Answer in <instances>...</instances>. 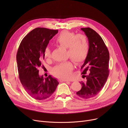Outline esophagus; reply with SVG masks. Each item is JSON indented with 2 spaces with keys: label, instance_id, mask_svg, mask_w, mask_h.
I'll list each match as a JSON object with an SVG mask.
<instances>
[{
  "label": "esophagus",
  "instance_id": "esophagus-1",
  "mask_svg": "<svg viewBox=\"0 0 128 128\" xmlns=\"http://www.w3.org/2000/svg\"><path fill=\"white\" fill-rule=\"evenodd\" d=\"M60 82H70L68 81V80H63V79H60Z\"/></svg>",
  "mask_w": 128,
  "mask_h": 128
}]
</instances>
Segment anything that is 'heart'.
Returning <instances> with one entry per match:
<instances>
[{
  "label": "heart",
  "mask_w": 128,
  "mask_h": 128,
  "mask_svg": "<svg viewBox=\"0 0 128 128\" xmlns=\"http://www.w3.org/2000/svg\"><path fill=\"white\" fill-rule=\"evenodd\" d=\"M57 44L68 49V56L76 64L84 62L89 52V44L86 35L82 34L63 31L56 39ZM51 50L46 46L44 50V56L46 58L51 57ZM73 70V65L70 61L57 64L52 70L54 75L60 79L70 78Z\"/></svg>",
  "instance_id": "obj_1"
}]
</instances>
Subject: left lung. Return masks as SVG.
<instances>
[{
	"label": "left lung",
	"instance_id": "1",
	"mask_svg": "<svg viewBox=\"0 0 128 128\" xmlns=\"http://www.w3.org/2000/svg\"><path fill=\"white\" fill-rule=\"evenodd\" d=\"M89 42V52L81 69L82 74L89 72L86 82H81L82 89L77 95L84 99L94 97L104 86L109 75L110 54L103 40L98 34L89 28H82Z\"/></svg>",
	"mask_w": 128,
	"mask_h": 128
}]
</instances>
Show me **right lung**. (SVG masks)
Listing matches in <instances>:
<instances>
[{
  "mask_svg": "<svg viewBox=\"0 0 128 128\" xmlns=\"http://www.w3.org/2000/svg\"><path fill=\"white\" fill-rule=\"evenodd\" d=\"M58 32V30L35 28L23 39L18 47L16 62L20 82L28 94L36 100L49 98L59 84L51 75L45 78L39 76L38 70L44 58L45 48Z\"/></svg>",
  "mask_w": 128,
  "mask_h": 128,
  "instance_id": "1",
  "label": "right lung"
}]
</instances>
